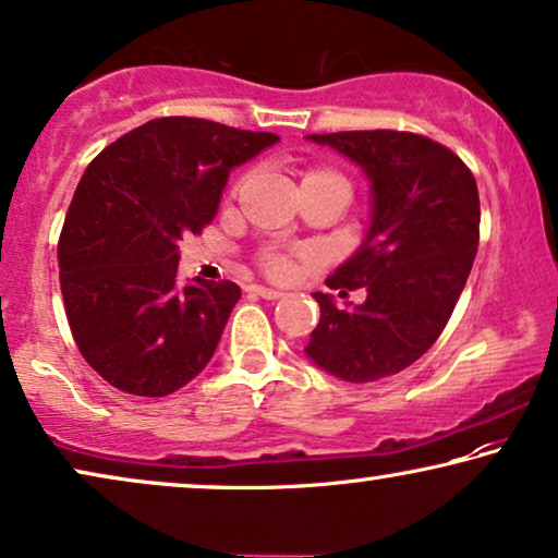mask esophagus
I'll use <instances>...</instances> for the list:
<instances>
[{
    "instance_id": "34e87169",
    "label": "esophagus",
    "mask_w": 558,
    "mask_h": 558,
    "mask_svg": "<svg viewBox=\"0 0 558 558\" xmlns=\"http://www.w3.org/2000/svg\"><path fill=\"white\" fill-rule=\"evenodd\" d=\"M250 293L260 295V298H265V301H278V298L282 295L280 290H272V288H265V286H253V288H250Z\"/></svg>"
}]
</instances>
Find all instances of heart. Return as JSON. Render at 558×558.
I'll return each instance as SVG.
<instances>
[{
	"mask_svg": "<svg viewBox=\"0 0 558 558\" xmlns=\"http://www.w3.org/2000/svg\"><path fill=\"white\" fill-rule=\"evenodd\" d=\"M308 179H339V182L347 184V179H343V177L339 174V171L326 169V167H311V169H305L303 182H308ZM238 190H240V184H238ZM263 268L268 270L270 276L280 278V276H286V272H288L290 260H288V255H282V253H276V250H270V253L263 255Z\"/></svg>",
	"mask_w": 558,
	"mask_h": 558,
	"instance_id": "obj_1",
	"label": "heart"
}]
</instances>
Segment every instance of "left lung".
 <instances>
[{"instance_id":"left-lung-1","label":"left lung","mask_w":558,"mask_h":558,"mask_svg":"<svg viewBox=\"0 0 558 558\" xmlns=\"http://www.w3.org/2000/svg\"><path fill=\"white\" fill-rule=\"evenodd\" d=\"M356 161L372 182V225L364 245L328 288L366 301L339 308L313 293L320 320L308 354L343 381H376L414 364L439 339L465 288L481 240L473 171L450 148L410 131L313 133Z\"/></svg>"}]
</instances>
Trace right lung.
Here are the masks:
<instances>
[{"label":"right lung","instance_id":"right-lung-1","mask_svg":"<svg viewBox=\"0 0 558 558\" xmlns=\"http://www.w3.org/2000/svg\"><path fill=\"white\" fill-rule=\"evenodd\" d=\"M276 141L169 116L88 163L60 232V290L77 349L111 387L167 397L209 364L240 286L177 288V245L215 219L230 169Z\"/></svg>","mask_w":558,"mask_h":558}]
</instances>
